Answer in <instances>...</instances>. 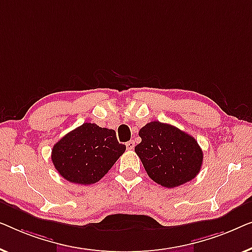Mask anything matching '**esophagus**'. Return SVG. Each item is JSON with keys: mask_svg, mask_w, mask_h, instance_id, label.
<instances>
[{"mask_svg": "<svg viewBox=\"0 0 252 252\" xmlns=\"http://www.w3.org/2000/svg\"><path fill=\"white\" fill-rule=\"evenodd\" d=\"M126 145L127 150L131 151V150H133V147H134V141L133 140H130V141H127Z\"/></svg>", "mask_w": 252, "mask_h": 252, "instance_id": "esophagus-1", "label": "esophagus"}]
</instances>
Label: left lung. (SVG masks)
Listing matches in <instances>:
<instances>
[{
    "label": "left lung",
    "instance_id": "left-lung-1",
    "mask_svg": "<svg viewBox=\"0 0 252 252\" xmlns=\"http://www.w3.org/2000/svg\"><path fill=\"white\" fill-rule=\"evenodd\" d=\"M141 141L134 147L152 180L163 187H177L200 172L203 152L190 134L178 127L152 121L139 130Z\"/></svg>",
    "mask_w": 252,
    "mask_h": 252
}]
</instances>
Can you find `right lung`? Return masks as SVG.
I'll return each mask as SVG.
<instances>
[{
	"label": "right lung",
	"instance_id": "add662e5",
	"mask_svg": "<svg viewBox=\"0 0 252 252\" xmlns=\"http://www.w3.org/2000/svg\"><path fill=\"white\" fill-rule=\"evenodd\" d=\"M114 130L83 123L65 134L52 147L57 171L70 183L90 185L100 180L125 153Z\"/></svg>",
	"mask_w": 252,
	"mask_h": 252
}]
</instances>
